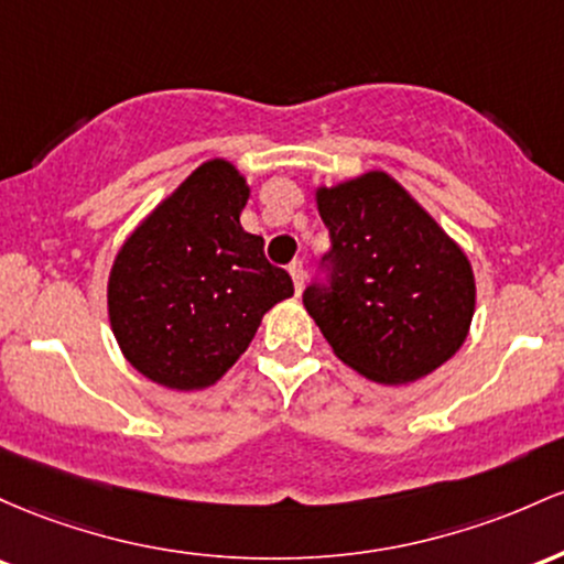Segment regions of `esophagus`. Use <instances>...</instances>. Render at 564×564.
Returning a JSON list of instances; mask_svg holds the SVG:
<instances>
[{
	"instance_id": "esophagus-1",
	"label": "esophagus",
	"mask_w": 564,
	"mask_h": 564,
	"mask_svg": "<svg viewBox=\"0 0 564 564\" xmlns=\"http://www.w3.org/2000/svg\"><path fill=\"white\" fill-rule=\"evenodd\" d=\"M288 271H290V276H293V282H295V293L301 295V290H303V276H306V271H303V263L301 261H293L288 265Z\"/></svg>"
}]
</instances>
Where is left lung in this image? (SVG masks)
<instances>
[{
  "mask_svg": "<svg viewBox=\"0 0 564 564\" xmlns=\"http://www.w3.org/2000/svg\"><path fill=\"white\" fill-rule=\"evenodd\" d=\"M333 248L303 306L335 357L376 383H413L464 346L474 316L466 252L389 173L316 188Z\"/></svg>",
  "mask_w": 564,
  "mask_h": 564,
  "instance_id": "left-lung-1",
  "label": "left lung"
}]
</instances>
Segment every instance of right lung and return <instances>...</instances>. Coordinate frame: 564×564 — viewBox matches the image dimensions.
Returning <instances> with one entry per match:
<instances>
[{
	"mask_svg": "<svg viewBox=\"0 0 564 564\" xmlns=\"http://www.w3.org/2000/svg\"><path fill=\"white\" fill-rule=\"evenodd\" d=\"M250 188L226 160L199 164L124 239L109 319L124 359L175 391L207 389L242 357L263 314L293 295L239 213Z\"/></svg>",
	"mask_w": 564,
	"mask_h": 564,
	"instance_id": "right-lung-1",
	"label": "right lung"
}]
</instances>
